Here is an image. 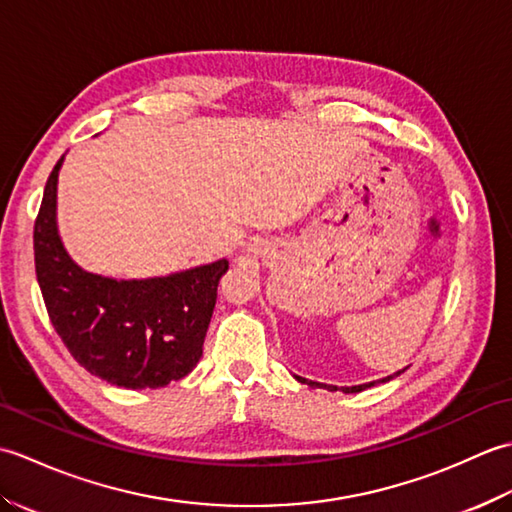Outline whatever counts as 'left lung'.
Segmentation results:
<instances>
[{"mask_svg": "<svg viewBox=\"0 0 512 512\" xmlns=\"http://www.w3.org/2000/svg\"><path fill=\"white\" fill-rule=\"evenodd\" d=\"M402 372H405V369H400V372H396V374H391V376H385V378H380V380H372V383H363V385H352V387H341V391L343 394H356V391H363L365 387H372V385H376V383H387V380H391L394 376H400ZM299 383H306V385H310V387H323V389H328V391H336L339 387L336 385H325V383H317V380H308V378H301V376H295Z\"/></svg>", "mask_w": 512, "mask_h": 512, "instance_id": "8db88e82", "label": "left lung"}]
</instances>
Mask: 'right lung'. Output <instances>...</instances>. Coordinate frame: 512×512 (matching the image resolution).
Listing matches in <instances>:
<instances>
[{
	"label": "right lung",
	"instance_id": "right-lung-1",
	"mask_svg": "<svg viewBox=\"0 0 512 512\" xmlns=\"http://www.w3.org/2000/svg\"><path fill=\"white\" fill-rule=\"evenodd\" d=\"M54 165L35 222V268L54 330L74 361L96 378L125 389L165 387L198 365L213 317L217 262L145 279L90 273L70 257L57 222Z\"/></svg>",
	"mask_w": 512,
	"mask_h": 512
}]
</instances>
